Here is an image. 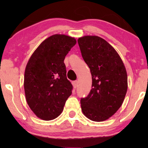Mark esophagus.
I'll list each match as a JSON object with an SVG mask.
<instances>
[{"instance_id":"obj_1","label":"esophagus","mask_w":148,"mask_h":148,"mask_svg":"<svg viewBox=\"0 0 148 148\" xmlns=\"http://www.w3.org/2000/svg\"><path fill=\"white\" fill-rule=\"evenodd\" d=\"M78 84H79V82H77V81H74V82H72L73 86V87H74L75 88H76L78 86Z\"/></svg>"}]
</instances>
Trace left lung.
I'll return each instance as SVG.
<instances>
[{
    "mask_svg": "<svg viewBox=\"0 0 148 148\" xmlns=\"http://www.w3.org/2000/svg\"><path fill=\"white\" fill-rule=\"evenodd\" d=\"M84 61L90 69L92 90L81 98L87 118L100 122L112 116L122 105L127 91V74L120 56L103 38L86 36L77 40Z\"/></svg>",
    "mask_w": 148,
    "mask_h": 148,
    "instance_id": "1",
    "label": "left lung"
}]
</instances>
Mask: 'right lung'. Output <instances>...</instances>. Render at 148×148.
Wrapping results in <instances>:
<instances>
[{"mask_svg":"<svg viewBox=\"0 0 148 148\" xmlns=\"http://www.w3.org/2000/svg\"><path fill=\"white\" fill-rule=\"evenodd\" d=\"M75 44L74 38L55 34L42 42L27 62L24 75L26 100L42 120L59 116L72 94L64 60Z\"/></svg>","mask_w":148,"mask_h":148,"instance_id":"1","label":"right lung"}]
</instances>
